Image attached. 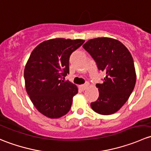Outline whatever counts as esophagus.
I'll list each match as a JSON object with an SVG mask.
<instances>
[{"label":"esophagus","instance_id":"1","mask_svg":"<svg viewBox=\"0 0 151 151\" xmlns=\"http://www.w3.org/2000/svg\"><path fill=\"white\" fill-rule=\"evenodd\" d=\"M87 88H88V85H87V84L80 85V88L82 90V91H85V90Z\"/></svg>","mask_w":151,"mask_h":151}]
</instances>
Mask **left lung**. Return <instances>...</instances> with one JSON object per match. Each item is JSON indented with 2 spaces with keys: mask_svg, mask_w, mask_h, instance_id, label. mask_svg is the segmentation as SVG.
Returning a JSON list of instances; mask_svg holds the SVG:
<instances>
[{
  "mask_svg": "<svg viewBox=\"0 0 151 151\" xmlns=\"http://www.w3.org/2000/svg\"><path fill=\"white\" fill-rule=\"evenodd\" d=\"M83 47L98 69L106 74L103 83L96 84L99 96L91 102V108L101 115L115 113L126 102L136 83L132 55L121 42L111 38L91 39Z\"/></svg>",
  "mask_w": 151,
  "mask_h": 151,
  "instance_id": "1",
  "label": "left lung"
}]
</instances>
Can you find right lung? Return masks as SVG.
<instances>
[{"label": "right lung", "instance_id": "obj_1", "mask_svg": "<svg viewBox=\"0 0 151 151\" xmlns=\"http://www.w3.org/2000/svg\"><path fill=\"white\" fill-rule=\"evenodd\" d=\"M84 42L50 39L39 44L30 54L24 71L25 88L35 107L45 116L60 118L71 109L78 89L62 79L69 74L70 55Z\"/></svg>", "mask_w": 151, "mask_h": 151}]
</instances>
